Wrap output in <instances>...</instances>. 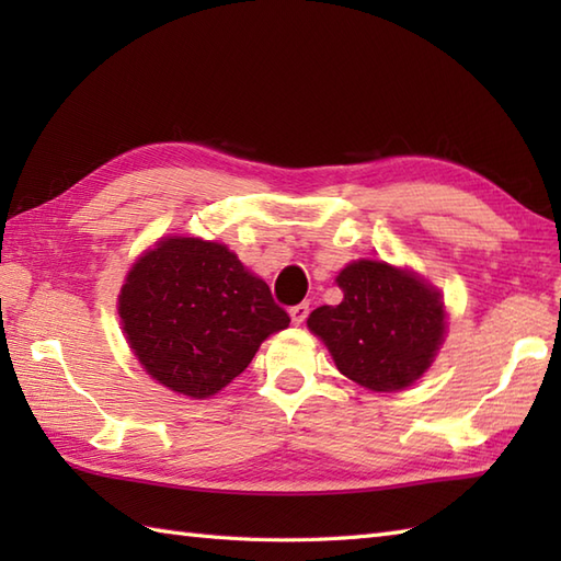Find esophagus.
I'll return each mask as SVG.
<instances>
[{
	"label": "esophagus",
	"instance_id": "obj_1",
	"mask_svg": "<svg viewBox=\"0 0 561 561\" xmlns=\"http://www.w3.org/2000/svg\"><path fill=\"white\" fill-rule=\"evenodd\" d=\"M308 311H311V308H308V304H296V306H291V308H289V316H291V320H294V325H301L304 320L308 318Z\"/></svg>",
	"mask_w": 561,
	"mask_h": 561
}]
</instances>
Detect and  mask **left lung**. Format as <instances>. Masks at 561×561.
Returning <instances> with one entry per match:
<instances>
[{"label": "left lung", "instance_id": "obj_1", "mask_svg": "<svg viewBox=\"0 0 561 561\" xmlns=\"http://www.w3.org/2000/svg\"><path fill=\"white\" fill-rule=\"evenodd\" d=\"M344 299L320 306L308 328L325 342L340 374L368 390L412 386L446 335L440 291L383 260H356L337 274Z\"/></svg>", "mask_w": 561, "mask_h": 561}]
</instances>
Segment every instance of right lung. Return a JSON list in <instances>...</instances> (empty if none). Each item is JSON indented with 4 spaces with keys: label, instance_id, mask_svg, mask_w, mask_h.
Instances as JSON below:
<instances>
[{
    "label": "right lung",
    "instance_id": "obj_1",
    "mask_svg": "<svg viewBox=\"0 0 561 561\" xmlns=\"http://www.w3.org/2000/svg\"><path fill=\"white\" fill-rule=\"evenodd\" d=\"M117 313L141 368L195 400L241 376L262 340L291 320L229 248L185 236L161 238L135 262Z\"/></svg>",
    "mask_w": 561,
    "mask_h": 561
}]
</instances>
